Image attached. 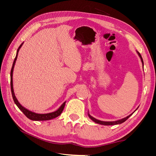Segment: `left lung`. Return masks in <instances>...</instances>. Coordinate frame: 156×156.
<instances>
[{"mask_svg":"<svg viewBox=\"0 0 156 156\" xmlns=\"http://www.w3.org/2000/svg\"><path fill=\"white\" fill-rule=\"evenodd\" d=\"M137 54H138L139 56H140V58H141V60L142 64H143V67H144V61H143V59H142V57H141V54H140V53H139L138 51H137ZM136 110H137V109H136ZM136 110H135V111H136ZM135 111H134V112H135ZM133 113H132V114H133ZM132 114L129 115V116H127V117H125V118H123V119H120V120H118V121H102L98 120V119L94 118L93 117H92V116H91L90 114L88 113V117L90 118L91 120H92V121H93L95 122H97V123L101 124V125H115L121 124V123H122V122H125L126 120H127V119L128 118L130 117L132 115Z\"/></svg>","mask_w":156,"mask_h":156,"instance_id":"8db88e82","label":"left lung"}]
</instances>
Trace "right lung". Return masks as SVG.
<instances>
[{
  "label": "right lung",
  "instance_id": "right-lung-1",
  "mask_svg": "<svg viewBox=\"0 0 156 156\" xmlns=\"http://www.w3.org/2000/svg\"><path fill=\"white\" fill-rule=\"evenodd\" d=\"M23 44L20 45L19 48L17 49V51H16V57L14 59V62H13L12 66V68H11V93H12V98H13V101H14L15 103L16 104V106H17L18 108L20 109V110H21L23 112V113H24V115L26 116V117H27L28 119H31V120H33V121L51 120V119L57 117H58L59 115H61L63 110H64V108L66 102H64V103H63L61 105V107H59L57 111H55L54 112H49V113H46V114H38V113H35V112H32L31 111H29V110H28V109L25 108V107H23V106L19 103V101H17V99H16V98L15 97V95L14 90H13V84H12V72H13V69H14V66H15V64L16 58H17L18 52L19 51L20 48H21Z\"/></svg>",
  "mask_w": 156,
  "mask_h": 156
}]
</instances>
